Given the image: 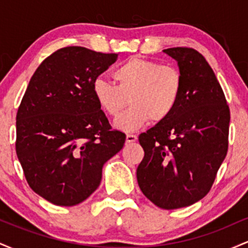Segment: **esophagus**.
Instances as JSON below:
<instances>
[{
	"label": "esophagus",
	"instance_id": "1",
	"mask_svg": "<svg viewBox=\"0 0 248 248\" xmlns=\"http://www.w3.org/2000/svg\"><path fill=\"white\" fill-rule=\"evenodd\" d=\"M135 141H138V138H136L135 135H133V134H127V136H126L127 143H134Z\"/></svg>",
	"mask_w": 248,
	"mask_h": 248
}]
</instances>
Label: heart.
I'll return each mask as SVG.
<instances>
[{"mask_svg": "<svg viewBox=\"0 0 248 248\" xmlns=\"http://www.w3.org/2000/svg\"><path fill=\"white\" fill-rule=\"evenodd\" d=\"M112 76L115 85L96 78L92 93L99 108L112 118L120 114L129 102V109L114 122L115 128L124 132H135L149 121L164 122L181 99L183 77L172 66L132 57L121 62Z\"/></svg>", "mask_w": 248, "mask_h": 248, "instance_id": "b5f03b06", "label": "heart"}]
</instances>
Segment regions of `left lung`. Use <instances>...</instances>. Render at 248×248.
<instances>
[{
  "instance_id": "8db88e82",
  "label": "left lung",
  "mask_w": 248,
  "mask_h": 248,
  "mask_svg": "<svg viewBox=\"0 0 248 248\" xmlns=\"http://www.w3.org/2000/svg\"><path fill=\"white\" fill-rule=\"evenodd\" d=\"M183 90L173 113L139 136L144 157L136 170L141 191L164 210L197 203L211 189L229 147L230 109L215 72L198 51L170 47Z\"/></svg>"
}]
</instances>
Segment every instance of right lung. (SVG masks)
<instances>
[{
  "label": "right lung",
  "mask_w": 248,
  "mask_h": 248,
  "mask_svg": "<svg viewBox=\"0 0 248 248\" xmlns=\"http://www.w3.org/2000/svg\"><path fill=\"white\" fill-rule=\"evenodd\" d=\"M118 58L82 46L56 51L31 77L16 116V153L37 195L73 206L98 189L126 135L110 130L93 81Z\"/></svg>",
  "instance_id": "right-lung-1"
}]
</instances>
